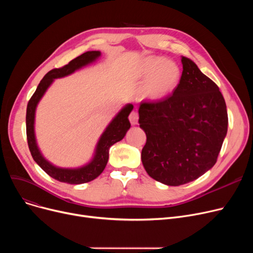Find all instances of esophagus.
<instances>
[{"instance_id":"esophagus-1","label":"esophagus","mask_w":253,"mask_h":253,"mask_svg":"<svg viewBox=\"0 0 253 253\" xmlns=\"http://www.w3.org/2000/svg\"><path fill=\"white\" fill-rule=\"evenodd\" d=\"M129 121L132 125H136L138 122V114L136 112H132L129 115Z\"/></svg>"}]
</instances>
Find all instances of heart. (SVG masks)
<instances>
[{
    "label": "heart",
    "instance_id": "obj_1",
    "mask_svg": "<svg viewBox=\"0 0 253 253\" xmlns=\"http://www.w3.org/2000/svg\"><path fill=\"white\" fill-rule=\"evenodd\" d=\"M133 78L143 84L141 95L149 101H161L177 88L181 71L177 62L161 56L143 58L135 68Z\"/></svg>",
    "mask_w": 253,
    "mask_h": 253
}]
</instances>
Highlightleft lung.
<instances>
[{"label": "left lung", "mask_w": 253, "mask_h": 253, "mask_svg": "<svg viewBox=\"0 0 253 253\" xmlns=\"http://www.w3.org/2000/svg\"><path fill=\"white\" fill-rule=\"evenodd\" d=\"M173 94L140 103L139 127L147 142L142 165L155 180L177 187L214 166L228 131L227 105L217 85L190 58Z\"/></svg>", "instance_id": "left-lung-1"}]
</instances>
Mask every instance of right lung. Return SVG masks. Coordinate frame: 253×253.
Instances as JSON below:
<instances>
[{
  "mask_svg": "<svg viewBox=\"0 0 253 253\" xmlns=\"http://www.w3.org/2000/svg\"><path fill=\"white\" fill-rule=\"evenodd\" d=\"M100 56V51H88L73 59L69 64L64 65L63 68L50 71L45 75L42 81L40 82L36 92L28 103V109H26V136H28V143L31 154L35 162L48 175L61 182L80 184L91 181L99 176L101 172L104 170L106 164H108L110 148L116 142L124 138L131 126L128 116L133 110V104L127 103L113 118L109 125L105 127L95 145L94 153H93L91 160L80 167L65 168L52 164L43 156L41 150L39 148L35 132V119L37 106L40 100L42 99L46 91L52 85V83L54 82L55 79L68 77L74 74L76 71L81 70L87 65L96 62Z\"/></svg>",
  "mask_w": 253,
  "mask_h": 253,
  "instance_id": "obj_1",
  "label": "right lung"
}]
</instances>
